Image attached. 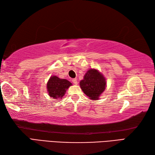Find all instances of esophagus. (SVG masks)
Listing matches in <instances>:
<instances>
[{
    "label": "esophagus",
    "instance_id": "esophagus-1",
    "mask_svg": "<svg viewBox=\"0 0 155 155\" xmlns=\"http://www.w3.org/2000/svg\"><path fill=\"white\" fill-rule=\"evenodd\" d=\"M72 83H73L74 84H78V82H77V78H73V79L72 80Z\"/></svg>",
    "mask_w": 155,
    "mask_h": 155
}]
</instances>
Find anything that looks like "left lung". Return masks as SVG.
Here are the masks:
<instances>
[{
    "instance_id": "obj_1",
    "label": "left lung",
    "mask_w": 155,
    "mask_h": 155,
    "mask_svg": "<svg viewBox=\"0 0 155 155\" xmlns=\"http://www.w3.org/2000/svg\"><path fill=\"white\" fill-rule=\"evenodd\" d=\"M80 87L90 99L97 101L106 88V78L97 69L91 68L87 71L83 79L80 81Z\"/></svg>"
}]
</instances>
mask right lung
Masks as SVG:
<instances>
[{
    "label": "right lung",
    "mask_w": 155,
    "mask_h": 155,
    "mask_svg": "<svg viewBox=\"0 0 155 155\" xmlns=\"http://www.w3.org/2000/svg\"><path fill=\"white\" fill-rule=\"evenodd\" d=\"M71 85L72 83L67 79L60 78L57 76H51L47 84L48 95L54 99L61 98Z\"/></svg>",
    "instance_id": "right-lung-1"
}]
</instances>
